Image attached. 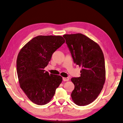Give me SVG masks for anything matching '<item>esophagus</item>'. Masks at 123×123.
<instances>
[{
  "label": "esophagus",
  "mask_w": 123,
  "mask_h": 123,
  "mask_svg": "<svg viewBox=\"0 0 123 123\" xmlns=\"http://www.w3.org/2000/svg\"><path fill=\"white\" fill-rule=\"evenodd\" d=\"M63 80L64 81H68L69 80V78H63Z\"/></svg>",
  "instance_id": "1"
}]
</instances>
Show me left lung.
Listing matches in <instances>:
<instances>
[{
    "mask_svg": "<svg viewBox=\"0 0 123 123\" xmlns=\"http://www.w3.org/2000/svg\"><path fill=\"white\" fill-rule=\"evenodd\" d=\"M63 37L74 63L82 68L80 77L71 79L74 85L71 97L77 105H87L96 100L103 88L106 78L103 53L98 43L82 34Z\"/></svg>",
    "mask_w": 123,
    "mask_h": 123,
    "instance_id": "8db88e82",
    "label": "left lung"
}]
</instances>
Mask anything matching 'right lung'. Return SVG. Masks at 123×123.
<instances>
[{
    "instance_id": "right-lung-1",
    "label": "right lung",
    "mask_w": 123,
    "mask_h": 123,
    "mask_svg": "<svg viewBox=\"0 0 123 123\" xmlns=\"http://www.w3.org/2000/svg\"><path fill=\"white\" fill-rule=\"evenodd\" d=\"M64 42L61 36H38L19 51L16 63L20 87L36 104L48 103L62 81V77L49 74L44 69L53 54Z\"/></svg>"
}]
</instances>
